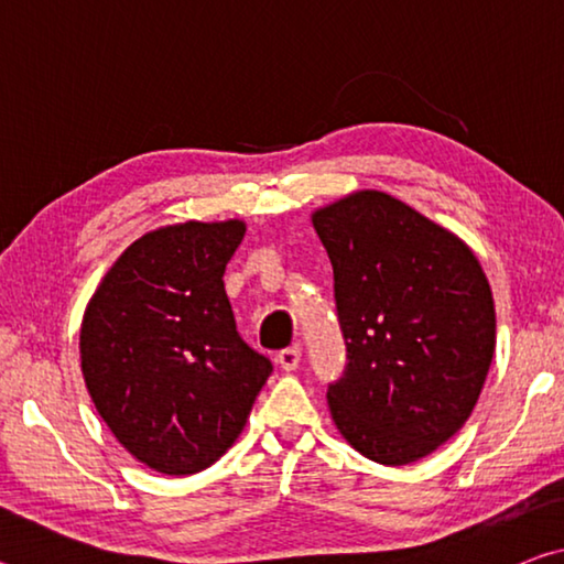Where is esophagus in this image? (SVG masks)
<instances>
[{
	"label": "esophagus",
	"instance_id": "obj_1",
	"mask_svg": "<svg viewBox=\"0 0 564 564\" xmlns=\"http://www.w3.org/2000/svg\"><path fill=\"white\" fill-rule=\"evenodd\" d=\"M275 360H279V366L283 370H295L301 366V348L293 346V348H283L279 356H275Z\"/></svg>",
	"mask_w": 564,
	"mask_h": 564
}]
</instances>
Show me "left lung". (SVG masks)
<instances>
[{"mask_svg":"<svg viewBox=\"0 0 564 564\" xmlns=\"http://www.w3.org/2000/svg\"><path fill=\"white\" fill-rule=\"evenodd\" d=\"M333 263L348 362L328 383L340 435L408 465L460 431L495 352V303L460 238L383 191L313 214Z\"/></svg>","mask_w":564,"mask_h":564,"instance_id":"left-lung-1","label":"left lung"}]
</instances>
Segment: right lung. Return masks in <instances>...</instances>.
Wrapping results in <instances>:
<instances>
[{"instance_id":"add662e5","label":"right lung","mask_w":564,"mask_h":564,"mask_svg":"<svg viewBox=\"0 0 564 564\" xmlns=\"http://www.w3.org/2000/svg\"><path fill=\"white\" fill-rule=\"evenodd\" d=\"M241 221L178 224L133 241L84 313L89 395L151 470L194 475L241 435L271 360L238 336L224 271Z\"/></svg>"}]
</instances>
